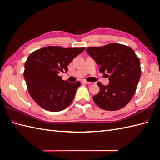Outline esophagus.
<instances>
[{"mask_svg": "<svg viewBox=\"0 0 160 160\" xmlns=\"http://www.w3.org/2000/svg\"><path fill=\"white\" fill-rule=\"evenodd\" d=\"M83 82L84 84H91L92 83V82H88V81H86V80H84Z\"/></svg>", "mask_w": 160, "mask_h": 160, "instance_id": "obj_1", "label": "esophagus"}]
</instances>
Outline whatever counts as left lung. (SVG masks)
I'll list each match as a JSON object with an SVG mask.
<instances>
[{
  "mask_svg": "<svg viewBox=\"0 0 160 160\" xmlns=\"http://www.w3.org/2000/svg\"><path fill=\"white\" fill-rule=\"evenodd\" d=\"M87 53L100 65L99 72L109 78L107 86L98 82L99 92L92 97L100 108L114 111L124 108L134 95L140 78V59L128 46L108 43L89 47Z\"/></svg>",
  "mask_w": 160,
  "mask_h": 160,
  "instance_id": "8db88e82",
  "label": "left lung"
}]
</instances>
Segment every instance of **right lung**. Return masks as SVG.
Returning <instances> with one entry per match:
<instances>
[{
    "instance_id": "add662e5",
    "label": "right lung",
    "mask_w": 160,
    "mask_h": 160,
    "mask_svg": "<svg viewBox=\"0 0 160 160\" xmlns=\"http://www.w3.org/2000/svg\"><path fill=\"white\" fill-rule=\"evenodd\" d=\"M84 49L47 46L28 56L24 77L29 94L42 108L58 112L71 104L80 82L63 80L58 73L68 72V65Z\"/></svg>"
}]
</instances>
